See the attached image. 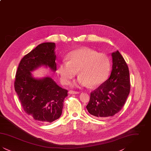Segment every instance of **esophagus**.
<instances>
[{
    "label": "esophagus",
    "instance_id": "34e87169",
    "mask_svg": "<svg viewBox=\"0 0 151 151\" xmlns=\"http://www.w3.org/2000/svg\"><path fill=\"white\" fill-rule=\"evenodd\" d=\"M68 93L70 94H73L79 93V92H78V91H70Z\"/></svg>",
    "mask_w": 151,
    "mask_h": 151
}]
</instances>
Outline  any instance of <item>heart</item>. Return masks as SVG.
Instances as JSON below:
<instances>
[{
	"instance_id": "b5f03b06",
	"label": "heart",
	"mask_w": 151,
	"mask_h": 151,
	"mask_svg": "<svg viewBox=\"0 0 151 151\" xmlns=\"http://www.w3.org/2000/svg\"><path fill=\"white\" fill-rule=\"evenodd\" d=\"M111 64L109 58L88 47L72 51L67 57V62H61L58 73L62 83L68 84L76 75L79 77L74 85L96 87L103 84L109 76Z\"/></svg>"
}]
</instances>
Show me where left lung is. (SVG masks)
<instances>
[{
  "instance_id": "8db88e82",
  "label": "left lung",
  "mask_w": 151,
  "mask_h": 151,
  "mask_svg": "<svg viewBox=\"0 0 151 151\" xmlns=\"http://www.w3.org/2000/svg\"><path fill=\"white\" fill-rule=\"evenodd\" d=\"M112 71L110 76L91 93L86 106L88 112L99 119L110 117L124 106L130 91L129 70L118 51L111 54Z\"/></svg>"
}]
</instances>
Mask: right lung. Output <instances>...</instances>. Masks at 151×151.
Instances as JSON below:
<instances>
[{
  "mask_svg": "<svg viewBox=\"0 0 151 151\" xmlns=\"http://www.w3.org/2000/svg\"><path fill=\"white\" fill-rule=\"evenodd\" d=\"M55 44L45 42L22 58L16 73L14 89L25 113L37 121L51 122L62 113L67 90L50 77L35 78L32 72L42 65L57 70Z\"/></svg>",
  "mask_w": 151,
  "mask_h": 151,
  "instance_id": "add662e5",
  "label": "right lung"
}]
</instances>
